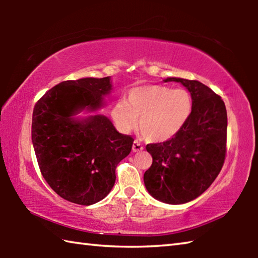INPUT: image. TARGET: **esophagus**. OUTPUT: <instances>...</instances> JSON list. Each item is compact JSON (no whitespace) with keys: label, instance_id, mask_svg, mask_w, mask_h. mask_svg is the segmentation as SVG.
Returning <instances> with one entry per match:
<instances>
[{"label":"esophagus","instance_id":"34e87169","mask_svg":"<svg viewBox=\"0 0 258 258\" xmlns=\"http://www.w3.org/2000/svg\"><path fill=\"white\" fill-rule=\"evenodd\" d=\"M132 150H133V152H140V151H142V150H143V146H142L140 142L134 141L133 146H132Z\"/></svg>","mask_w":258,"mask_h":258}]
</instances>
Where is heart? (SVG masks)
Listing matches in <instances>:
<instances>
[{
	"instance_id": "b5f03b06",
	"label": "heart",
	"mask_w": 258,
	"mask_h": 258,
	"mask_svg": "<svg viewBox=\"0 0 258 258\" xmlns=\"http://www.w3.org/2000/svg\"><path fill=\"white\" fill-rule=\"evenodd\" d=\"M192 98L184 89L147 85L131 90L126 101L117 102L112 117L118 127L130 132L137 127L154 142L173 138L189 118Z\"/></svg>"
}]
</instances>
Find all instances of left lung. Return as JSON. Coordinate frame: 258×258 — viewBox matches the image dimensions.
<instances>
[{"label":"left lung","instance_id":"8db88e82","mask_svg":"<svg viewBox=\"0 0 258 258\" xmlns=\"http://www.w3.org/2000/svg\"><path fill=\"white\" fill-rule=\"evenodd\" d=\"M191 94L192 109L182 128L167 141L147 145L152 165L143 180L152 197L172 205L199 197L223 167L228 115L224 101L198 81L169 77Z\"/></svg>","mask_w":258,"mask_h":258}]
</instances>
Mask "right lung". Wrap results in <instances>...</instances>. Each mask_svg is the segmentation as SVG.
<instances>
[{
  "instance_id": "add662e5",
  "label": "right lung",
  "mask_w": 258,
  "mask_h": 258,
  "mask_svg": "<svg viewBox=\"0 0 258 258\" xmlns=\"http://www.w3.org/2000/svg\"><path fill=\"white\" fill-rule=\"evenodd\" d=\"M110 77L64 81L34 107L32 141L47 184L68 202L89 206L102 200L116 181V167L128 156L134 139L120 134L106 116L75 119L83 109L103 106Z\"/></svg>"
}]
</instances>
